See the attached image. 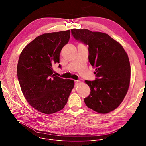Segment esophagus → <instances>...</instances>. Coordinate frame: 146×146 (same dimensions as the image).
Masks as SVG:
<instances>
[{"label": "esophagus", "mask_w": 146, "mask_h": 146, "mask_svg": "<svg viewBox=\"0 0 146 146\" xmlns=\"http://www.w3.org/2000/svg\"><path fill=\"white\" fill-rule=\"evenodd\" d=\"M80 83V82L79 80H74V85H75V86H78Z\"/></svg>", "instance_id": "1"}]
</instances>
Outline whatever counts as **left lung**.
Masks as SVG:
<instances>
[{
    "label": "left lung",
    "mask_w": 146,
    "mask_h": 146,
    "mask_svg": "<svg viewBox=\"0 0 146 146\" xmlns=\"http://www.w3.org/2000/svg\"><path fill=\"white\" fill-rule=\"evenodd\" d=\"M74 39L89 46V61L95 68V80H85L90 88L84 99L88 108L109 113L121 104L129 85L131 67L122 46L108 34L86 29H72Z\"/></svg>",
    "instance_id": "left-lung-1"
}]
</instances>
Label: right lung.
<instances>
[{"label":"right lung","instance_id":"add662e5","mask_svg":"<svg viewBox=\"0 0 146 146\" xmlns=\"http://www.w3.org/2000/svg\"><path fill=\"white\" fill-rule=\"evenodd\" d=\"M70 34V30L44 34L20 54L17 76L22 94L31 106L43 113L62 110L74 87L73 80L56 76L52 69L60 63L61 50L68 43Z\"/></svg>","mask_w":146,"mask_h":146}]
</instances>
